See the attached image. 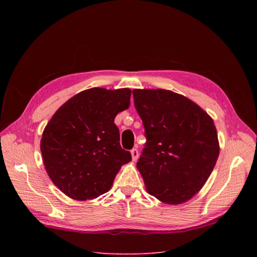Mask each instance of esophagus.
Segmentation results:
<instances>
[{
  "label": "esophagus",
  "instance_id": "34e87169",
  "mask_svg": "<svg viewBox=\"0 0 257 257\" xmlns=\"http://www.w3.org/2000/svg\"><path fill=\"white\" fill-rule=\"evenodd\" d=\"M131 154H132V160H133L134 162L137 161L138 159V150L137 149H133L131 151Z\"/></svg>",
  "mask_w": 257,
  "mask_h": 257
}]
</instances>
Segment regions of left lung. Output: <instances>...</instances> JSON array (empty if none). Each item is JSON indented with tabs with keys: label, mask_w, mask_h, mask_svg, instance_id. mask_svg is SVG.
Masks as SVG:
<instances>
[{
	"label": "left lung",
	"mask_w": 257,
	"mask_h": 257,
	"mask_svg": "<svg viewBox=\"0 0 257 257\" xmlns=\"http://www.w3.org/2000/svg\"><path fill=\"white\" fill-rule=\"evenodd\" d=\"M147 143L137 162L150 195L182 204L203 188L220 147L213 120L191 99L163 89L133 90Z\"/></svg>",
	"instance_id": "left-lung-1"
}]
</instances>
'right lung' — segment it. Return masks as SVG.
Masks as SVG:
<instances>
[{
    "mask_svg": "<svg viewBox=\"0 0 257 257\" xmlns=\"http://www.w3.org/2000/svg\"><path fill=\"white\" fill-rule=\"evenodd\" d=\"M127 88L84 90L62 105L46 125L41 151L51 181L76 200L109 191L121 166L132 160L120 146L114 118L130 106Z\"/></svg>",
    "mask_w": 257,
    "mask_h": 257,
    "instance_id": "1",
    "label": "right lung"
}]
</instances>
